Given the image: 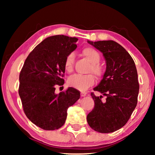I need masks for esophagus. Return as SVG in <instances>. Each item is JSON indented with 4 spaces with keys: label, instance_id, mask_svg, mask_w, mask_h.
Masks as SVG:
<instances>
[{
    "label": "esophagus",
    "instance_id": "obj_1",
    "mask_svg": "<svg viewBox=\"0 0 155 155\" xmlns=\"http://www.w3.org/2000/svg\"><path fill=\"white\" fill-rule=\"evenodd\" d=\"M86 95H87V93L86 92H84V91H81V97H85Z\"/></svg>",
    "mask_w": 155,
    "mask_h": 155
}]
</instances>
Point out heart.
Wrapping results in <instances>:
<instances>
[{"instance_id": "b5f03b06", "label": "heart", "mask_w": 155, "mask_h": 155, "mask_svg": "<svg viewBox=\"0 0 155 155\" xmlns=\"http://www.w3.org/2000/svg\"><path fill=\"white\" fill-rule=\"evenodd\" d=\"M83 56L90 62L91 66L89 72H92L97 77H101L103 74V69L99 64L101 55L99 52L92 48H85L83 50ZM74 54L73 52L68 54L65 59L64 68L67 72H70L73 70L74 62ZM95 83V78L93 75L87 74H74L68 78V85L78 90L85 91L92 86Z\"/></svg>"}]
</instances>
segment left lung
Wrapping results in <instances>:
<instances>
[{"label":"left lung","instance_id":"obj_1","mask_svg":"<svg viewBox=\"0 0 155 155\" xmlns=\"http://www.w3.org/2000/svg\"><path fill=\"white\" fill-rule=\"evenodd\" d=\"M87 42L102 52L105 59V72L94 90L106 99L91 94L95 105L87 121L97 132L112 133L124 127L137 106L140 90L137 69L129 53L118 43L113 40Z\"/></svg>","mask_w":155,"mask_h":155}]
</instances>
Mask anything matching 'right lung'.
Returning a JSON list of instances; mask_svg holds the SVG:
<instances>
[{"label":"right lung","mask_w":155,"mask_h":155,"mask_svg":"<svg viewBox=\"0 0 155 155\" xmlns=\"http://www.w3.org/2000/svg\"><path fill=\"white\" fill-rule=\"evenodd\" d=\"M77 38L64 35L48 37L37 46L26 59L19 80V95L26 115L44 130L61 128L67 111L80 98V92L69 87L55 93L63 85L64 62L68 54L77 48Z\"/></svg>","instance_id":"obj_1"}]
</instances>
